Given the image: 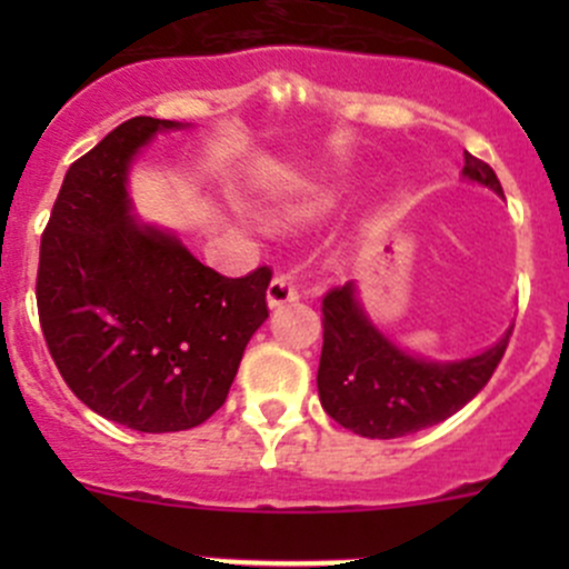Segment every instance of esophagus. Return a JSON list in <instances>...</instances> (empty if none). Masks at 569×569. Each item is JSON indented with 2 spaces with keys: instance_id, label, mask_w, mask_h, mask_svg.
<instances>
[{
  "instance_id": "obj_1",
  "label": "esophagus",
  "mask_w": 569,
  "mask_h": 569,
  "mask_svg": "<svg viewBox=\"0 0 569 569\" xmlns=\"http://www.w3.org/2000/svg\"><path fill=\"white\" fill-rule=\"evenodd\" d=\"M297 300H300V291H297V286L291 283L286 274L272 278V283H269V289H267L269 308H280V306H286V302H297Z\"/></svg>"
}]
</instances>
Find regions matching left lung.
<instances>
[{
	"label": "left lung",
	"instance_id": "left-lung-1",
	"mask_svg": "<svg viewBox=\"0 0 569 569\" xmlns=\"http://www.w3.org/2000/svg\"><path fill=\"white\" fill-rule=\"evenodd\" d=\"M462 176L503 194L490 164L470 153H465ZM321 327V407L343 429L380 440L405 438L455 416L490 382L512 336L509 330L496 347L455 363L412 358L371 325L355 297V283L327 291Z\"/></svg>",
	"mask_w": 569,
	"mask_h": 569
}]
</instances>
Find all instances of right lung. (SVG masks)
Returning a JSON list of instances; mask_svg holds the SVG:
<instances>
[{
    "instance_id": "1",
    "label": "right lung",
    "mask_w": 569,
    "mask_h": 569,
    "mask_svg": "<svg viewBox=\"0 0 569 569\" xmlns=\"http://www.w3.org/2000/svg\"><path fill=\"white\" fill-rule=\"evenodd\" d=\"M173 120L131 118L68 168L40 237L38 317L79 401L137 432H181L226 405L272 269L226 278L131 217V159Z\"/></svg>"
}]
</instances>
